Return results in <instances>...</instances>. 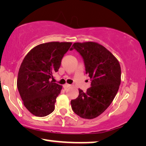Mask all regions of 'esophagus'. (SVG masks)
<instances>
[{
    "label": "esophagus",
    "mask_w": 146,
    "mask_h": 146,
    "mask_svg": "<svg viewBox=\"0 0 146 146\" xmlns=\"http://www.w3.org/2000/svg\"><path fill=\"white\" fill-rule=\"evenodd\" d=\"M70 86H71L70 84H66L63 86V88L64 89H66V88H70Z\"/></svg>",
    "instance_id": "1"
}]
</instances>
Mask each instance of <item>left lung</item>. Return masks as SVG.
<instances>
[{
	"label": "left lung",
	"mask_w": 146,
	"mask_h": 146,
	"mask_svg": "<svg viewBox=\"0 0 146 146\" xmlns=\"http://www.w3.org/2000/svg\"><path fill=\"white\" fill-rule=\"evenodd\" d=\"M72 50L82 58L86 74L90 78L91 87L85 92L78 90V96L71 100L72 109L82 118H95L109 107L118 91L120 65L110 52L98 43L76 42L70 50Z\"/></svg>",
	"instance_id": "obj_1"
}]
</instances>
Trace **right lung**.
I'll use <instances>...</instances> for the list:
<instances>
[{
	"label": "right lung",
	"mask_w": 146,
	"mask_h": 146,
	"mask_svg": "<svg viewBox=\"0 0 146 146\" xmlns=\"http://www.w3.org/2000/svg\"><path fill=\"white\" fill-rule=\"evenodd\" d=\"M71 45L58 42L41 44L32 49L21 64L17 88L25 106L36 116H46L54 110L62 86L51 80Z\"/></svg>",
	"instance_id": "obj_1"
}]
</instances>
